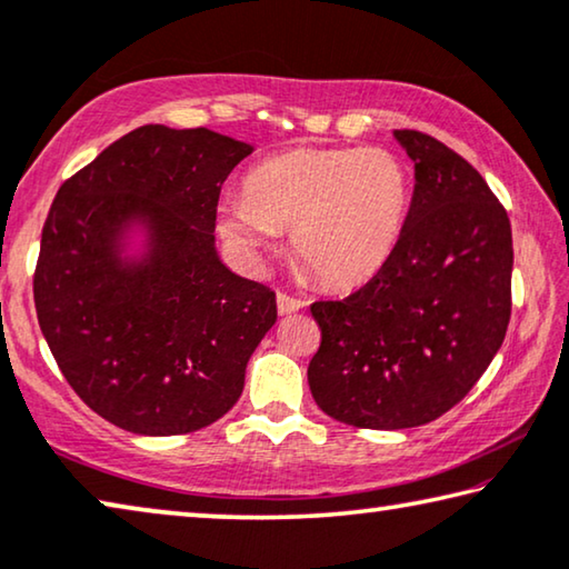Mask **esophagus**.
Instances as JSON below:
<instances>
[{
	"mask_svg": "<svg viewBox=\"0 0 569 569\" xmlns=\"http://www.w3.org/2000/svg\"><path fill=\"white\" fill-rule=\"evenodd\" d=\"M276 303H278V313H281V317H288V313L301 311L303 306H306V301L293 299V296H288V293H278L276 296Z\"/></svg>",
	"mask_w": 569,
	"mask_h": 569,
	"instance_id": "esophagus-1",
	"label": "esophagus"
}]
</instances>
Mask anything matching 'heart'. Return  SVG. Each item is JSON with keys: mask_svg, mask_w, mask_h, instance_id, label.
<instances>
[{"mask_svg": "<svg viewBox=\"0 0 569 569\" xmlns=\"http://www.w3.org/2000/svg\"><path fill=\"white\" fill-rule=\"evenodd\" d=\"M412 177L390 149H293L250 169L242 194L220 200L228 240L258 256L291 228L299 263L329 288L375 278L398 250Z\"/></svg>", "mask_w": 569, "mask_h": 569, "instance_id": "heart-1", "label": "heart"}]
</instances>
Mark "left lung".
Listing matches in <instances>:
<instances>
[{"label":"left lung","mask_w":569,"mask_h":569,"mask_svg":"<svg viewBox=\"0 0 569 569\" xmlns=\"http://www.w3.org/2000/svg\"><path fill=\"white\" fill-rule=\"evenodd\" d=\"M415 164L398 250L345 301H317L313 400L355 428L402 430L461 402L491 365L511 317V224L463 157L395 131Z\"/></svg>","instance_id":"left-lung-1"}]
</instances>
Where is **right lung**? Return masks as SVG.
<instances>
[{"label":"right lung","mask_w":569,"mask_h":569,"mask_svg":"<svg viewBox=\"0 0 569 569\" xmlns=\"http://www.w3.org/2000/svg\"><path fill=\"white\" fill-rule=\"evenodd\" d=\"M250 143L149 123L62 182L42 228L34 309L90 410L139 436H182L238 402L276 293L214 248L222 182ZM133 229L144 252L123 257Z\"/></svg>","instance_id":"obj_1"}]
</instances>
